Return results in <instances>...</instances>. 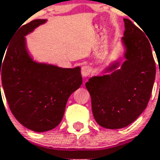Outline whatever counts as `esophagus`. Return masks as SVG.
Returning a JSON list of instances; mask_svg holds the SVG:
<instances>
[{
  "mask_svg": "<svg viewBox=\"0 0 160 160\" xmlns=\"http://www.w3.org/2000/svg\"><path fill=\"white\" fill-rule=\"evenodd\" d=\"M92 67H90V66H83L82 68H81V74H82V76L83 77H87L89 76L90 74H92Z\"/></svg>",
  "mask_w": 160,
  "mask_h": 160,
  "instance_id": "1",
  "label": "esophagus"
}]
</instances>
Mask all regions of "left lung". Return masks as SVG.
<instances>
[{
    "instance_id": "8db88e82",
    "label": "left lung",
    "mask_w": 160,
    "mask_h": 160,
    "mask_svg": "<svg viewBox=\"0 0 160 160\" xmlns=\"http://www.w3.org/2000/svg\"><path fill=\"white\" fill-rule=\"evenodd\" d=\"M124 61H113L105 68V74L92 76L86 83L94 119L107 129L124 128L140 116L155 80L150 40L131 20L124 18Z\"/></svg>"
}]
</instances>
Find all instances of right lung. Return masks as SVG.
Returning a JSON list of instances; mask_svg holds the SVG:
<instances>
[{
    "mask_svg": "<svg viewBox=\"0 0 160 160\" xmlns=\"http://www.w3.org/2000/svg\"><path fill=\"white\" fill-rule=\"evenodd\" d=\"M47 21L35 19L22 26L7 47L3 62L0 57L2 90L11 111L20 124L35 132L59 125L68 98L82 84L80 67L36 62L29 53L25 36Z\"/></svg>",
    "mask_w": 160,
    "mask_h": 160,
    "instance_id": "1",
    "label": "right lung"
}]
</instances>
